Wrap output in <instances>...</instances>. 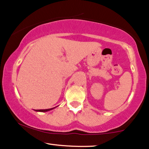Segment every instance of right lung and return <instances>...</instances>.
I'll return each mask as SVG.
<instances>
[{
    "label": "right lung",
    "instance_id": "add662e5",
    "mask_svg": "<svg viewBox=\"0 0 149 149\" xmlns=\"http://www.w3.org/2000/svg\"><path fill=\"white\" fill-rule=\"evenodd\" d=\"M56 107H54L52 108H48V109H42V110H35V111L36 112H47V111H51V110L54 109V108H55Z\"/></svg>",
    "mask_w": 149,
    "mask_h": 149
}]
</instances>
